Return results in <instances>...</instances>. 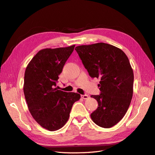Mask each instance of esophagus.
Instances as JSON below:
<instances>
[{"label": "esophagus", "mask_w": 155, "mask_h": 155, "mask_svg": "<svg viewBox=\"0 0 155 155\" xmlns=\"http://www.w3.org/2000/svg\"><path fill=\"white\" fill-rule=\"evenodd\" d=\"M81 97L84 100H87L88 98V96L87 94H84V95H81Z\"/></svg>", "instance_id": "1"}]
</instances>
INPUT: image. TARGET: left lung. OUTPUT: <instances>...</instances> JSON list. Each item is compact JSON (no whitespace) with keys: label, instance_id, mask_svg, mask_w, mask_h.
<instances>
[{"label":"left lung","instance_id":"left-lung-1","mask_svg":"<svg viewBox=\"0 0 155 155\" xmlns=\"http://www.w3.org/2000/svg\"><path fill=\"white\" fill-rule=\"evenodd\" d=\"M75 50L90 76L100 79L101 94L91 96L98 103L91 119L101 127H112L124 118L133 97L134 74L127 56L104 43L78 46Z\"/></svg>","mask_w":155,"mask_h":155}]
</instances>
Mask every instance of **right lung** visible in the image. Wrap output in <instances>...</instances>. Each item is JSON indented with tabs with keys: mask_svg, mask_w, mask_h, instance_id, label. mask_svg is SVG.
Wrapping results in <instances>:
<instances>
[{
	"mask_svg": "<svg viewBox=\"0 0 155 155\" xmlns=\"http://www.w3.org/2000/svg\"><path fill=\"white\" fill-rule=\"evenodd\" d=\"M75 45L43 49L28 64L24 79V94L33 118L43 128L57 130L68 121L73 104L80 99L78 93L55 88L59 74Z\"/></svg>",
	"mask_w": 155,
	"mask_h": 155,
	"instance_id": "add662e5",
	"label": "right lung"
}]
</instances>
